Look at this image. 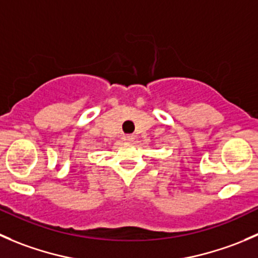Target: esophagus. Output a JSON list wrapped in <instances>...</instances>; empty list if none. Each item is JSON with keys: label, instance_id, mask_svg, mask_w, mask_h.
I'll list each match as a JSON object with an SVG mask.
<instances>
[{"label": "esophagus", "instance_id": "34e87169", "mask_svg": "<svg viewBox=\"0 0 258 258\" xmlns=\"http://www.w3.org/2000/svg\"><path fill=\"white\" fill-rule=\"evenodd\" d=\"M135 140L134 135H124L123 136V141L124 142H132Z\"/></svg>", "mask_w": 258, "mask_h": 258}]
</instances>
